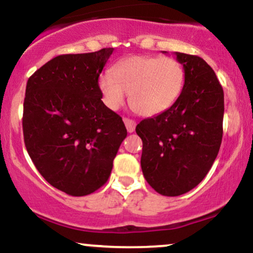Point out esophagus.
Instances as JSON below:
<instances>
[{"instance_id": "obj_1", "label": "esophagus", "mask_w": 253, "mask_h": 253, "mask_svg": "<svg viewBox=\"0 0 253 253\" xmlns=\"http://www.w3.org/2000/svg\"><path fill=\"white\" fill-rule=\"evenodd\" d=\"M124 123H125V125H126L127 132H128V133L134 132V129H135V121L134 120H130V119L125 118Z\"/></svg>"}]
</instances>
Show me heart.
<instances>
[{"label": "heart", "mask_w": 253, "mask_h": 253, "mask_svg": "<svg viewBox=\"0 0 253 253\" xmlns=\"http://www.w3.org/2000/svg\"><path fill=\"white\" fill-rule=\"evenodd\" d=\"M184 84V70L171 57L133 56L113 66L100 77L103 102L110 109L130 102L145 117L165 112L176 102Z\"/></svg>", "instance_id": "b5f03b06"}]
</instances>
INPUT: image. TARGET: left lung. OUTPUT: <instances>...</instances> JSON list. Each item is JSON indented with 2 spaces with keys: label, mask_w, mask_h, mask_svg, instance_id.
<instances>
[{
  "label": "left lung",
  "mask_w": 253,
  "mask_h": 253,
  "mask_svg": "<svg viewBox=\"0 0 253 253\" xmlns=\"http://www.w3.org/2000/svg\"><path fill=\"white\" fill-rule=\"evenodd\" d=\"M175 56L184 70L181 95L169 109L135 128L143 140L145 179L164 196L195 188L211 170L222 140L223 90L215 72L202 58Z\"/></svg>",
  "instance_id": "1"
}]
</instances>
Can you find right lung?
I'll return each mask as SVG.
<instances>
[{"instance_id":"right-lung-1","label":"right lung","mask_w":253,"mask_h":253,"mask_svg":"<svg viewBox=\"0 0 253 253\" xmlns=\"http://www.w3.org/2000/svg\"><path fill=\"white\" fill-rule=\"evenodd\" d=\"M113 51L58 56L26 85V149L43 178L71 196L102 187L127 135L123 119L102 102L98 86Z\"/></svg>"}]
</instances>
